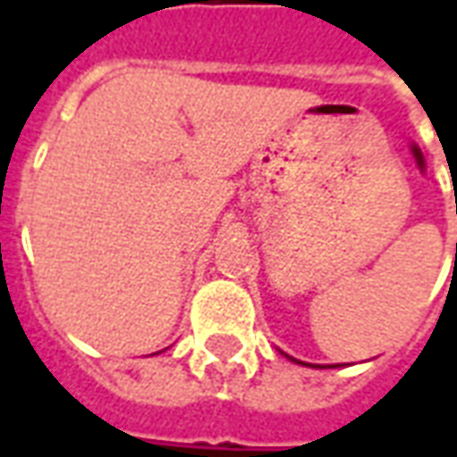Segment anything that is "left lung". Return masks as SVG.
Wrapping results in <instances>:
<instances>
[{
	"instance_id": "obj_1",
	"label": "left lung",
	"mask_w": 457,
	"mask_h": 457,
	"mask_svg": "<svg viewBox=\"0 0 457 457\" xmlns=\"http://www.w3.org/2000/svg\"><path fill=\"white\" fill-rule=\"evenodd\" d=\"M294 362H298V360H294Z\"/></svg>"
}]
</instances>
